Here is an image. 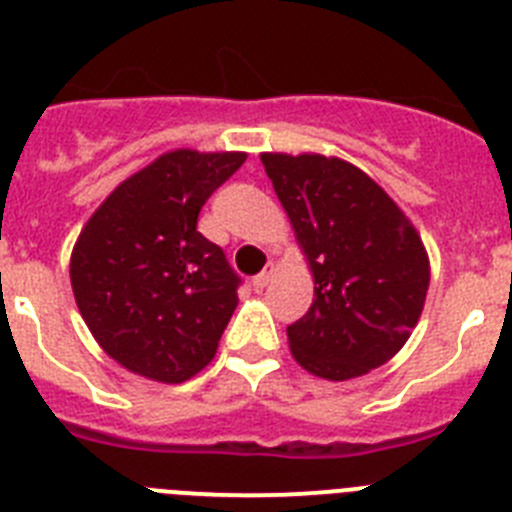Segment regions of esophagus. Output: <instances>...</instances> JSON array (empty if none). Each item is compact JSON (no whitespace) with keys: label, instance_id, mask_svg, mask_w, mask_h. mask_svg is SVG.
<instances>
[{"label":"esophagus","instance_id":"34e87169","mask_svg":"<svg viewBox=\"0 0 512 512\" xmlns=\"http://www.w3.org/2000/svg\"><path fill=\"white\" fill-rule=\"evenodd\" d=\"M271 277H274V264H266L264 271L253 277V289H264L271 282Z\"/></svg>","mask_w":512,"mask_h":512}]
</instances>
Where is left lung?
Returning <instances> with one entry per match:
<instances>
[{
    "mask_svg": "<svg viewBox=\"0 0 512 512\" xmlns=\"http://www.w3.org/2000/svg\"><path fill=\"white\" fill-rule=\"evenodd\" d=\"M315 279L287 328L297 364L346 382L387 364L418 325L428 253L405 212L354 164L320 153H261Z\"/></svg>",
    "mask_w": 512,
    "mask_h": 512,
    "instance_id": "left-lung-1",
    "label": "left lung"
}]
</instances>
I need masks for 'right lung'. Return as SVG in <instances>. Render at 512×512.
I'll use <instances>...</instances> for the list:
<instances>
[{
  "instance_id": "1",
  "label": "right lung",
  "mask_w": 512,
  "mask_h": 512,
  "mask_svg": "<svg viewBox=\"0 0 512 512\" xmlns=\"http://www.w3.org/2000/svg\"><path fill=\"white\" fill-rule=\"evenodd\" d=\"M243 161L238 151L164 153L81 230L71 253L76 305L104 354L128 372L179 384L215 356L241 277L197 217Z\"/></svg>"
}]
</instances>
